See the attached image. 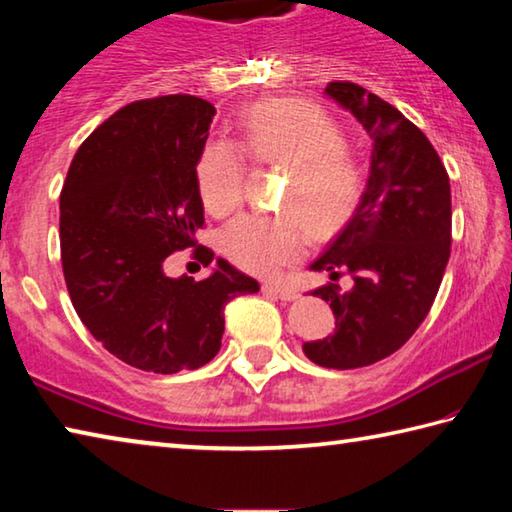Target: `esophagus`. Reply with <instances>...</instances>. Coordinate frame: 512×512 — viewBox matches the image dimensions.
<instances>
[{"label": "esophagus", "instance_id": "obj_1", "mask_svg": "<svg viewBox=\"0 0 512 512\" xmlns=\"http://www.w3.org/2000/svg\"><path fill=\"white\" fill-rule=\"evenodd\" d=\"M264 293L268 296H275L280 300H296L298 298V291L296 289H289V287H280V284H273V282H266L262 287Z\"/></svg>", "mask_w": 512, "mask_h": 512}]
</instances>
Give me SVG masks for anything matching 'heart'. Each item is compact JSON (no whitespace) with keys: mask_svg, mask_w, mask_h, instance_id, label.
<instances>
[{"mask_svg":"<svg viewBox=\"0 0 512 512\" xmlns=\"http://www.w3.org/2000/svg\"><path fill=\"white\" fill-rule=\"evenodd\" d=\"M239 131L241 146L250 158L291 167L282 196V210L289 214L275 219L239 216L223 230L221 248L244 271L275 275L302 255L305 228L301 218L314 235H327L348 219L359 201L361 176L357 164L343 151L341 128L307 101L253 103L241 115ZM196 180L212 214L235 210L244 180V155L239 146L225 140L207 144L198 160Z\"/></svg>","mask_w":512,"mask_h":512,"instance_id":"1","label":"heart"}]
</instances>
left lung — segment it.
<instances>
[{"label": "left lung", "mask_w": 512, "mask_h": 512, "mask_svg": "<svg viewBox=\"0 0 512 512\" xmlns=\"http://www.w3.org/2000/svg\"><path fill=\"white\" fill-rule=\"evenodd\" d=\"M325 97L352 112L372 140L368 183L352 219L309 271L339 280L311 291L334 311L336 329L302 352L323 368L370 366L400 350L436 300L452 246V192L436 149L391 103L348 81Z\"/></svg>", "instance_id": "obj_1"}]
</instances>
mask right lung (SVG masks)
Wrapping results in <instances>:
<instances>
[{"mask_svg": "<svg viewBox=\"0 0 512 512\" xmlns=\"http://www.w3.org/2000/svg\"><path fill=\"white\" fill-rule=\"evenodd\" d=\"M214 115L210 101L187 94L128 103L81 144L60 194V255L76 314L110 354L146 372L212 361L225 305L259 291L221 257L201 282L164 273V259L194 246L203 225L196 167ZM205 259L212 264V250Z\"/></svg>", "mask_w": 512, "mask_h": 512, "instance_id": "right-lung-1", "label": "right lung"}]
</instances>
